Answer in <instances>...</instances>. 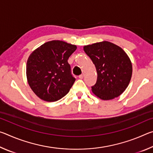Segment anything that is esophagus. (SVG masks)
Segmentation results:
<instances>
[{
    "label": "esophagus",
    "instance_id": "1",
    "mask_svg": "<svg viewBox=\"0 0 153 153\" xmlns=\"http://www.w3.org/2000/svg\"><path fill=\"white\" fill-rule=\"evenodd\" d=\"M84 74H81V75H80V76H79V79H83V78H84Z\"/></svg>",
    "mask_w": 153,
    "mask_h": 153
}]
</instances>
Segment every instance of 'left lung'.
Instances as JSON below:
<instances>
[{
  "label": "left lung",
  "instance_id": "1",
  "mask_svg": "<svg viewBox=\"0 0 153 153\" xmlns=\"http://www.w3.org/2000/svg\"><path fill=\"white\" fill-rule=\"evenodd\" d=\"M97 72V83L92 87L95 96L104 100L118 97L128 86L132 75V65L126 53L108 41L84 46Z\"/></svg>",
  "mask_w": 153,
  "mask_h": 153
}]
</instances>
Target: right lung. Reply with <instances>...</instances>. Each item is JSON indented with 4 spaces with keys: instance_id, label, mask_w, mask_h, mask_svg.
<instances>
[{
    "instance_id": "obj_1",
    "label": "right lung",
    "mask_w": 153,
    "mask_h": 153,
    "mask_svg": "<svg viewBox=\"0 0 153 153\" xmlns=\"http://www.w3.org/2000/svg\"><path fill=\"white\" fill-rule=\"evenodd\" d=\"M77 46L61 40H51L35 49L27 59V81L38 98L55 102L69 92L76 79L67 60Z\"/></svg>"
}]
</instances>
